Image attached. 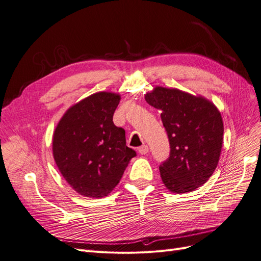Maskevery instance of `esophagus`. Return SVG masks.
I'll use <instances>...</instances> for the list:
<instances>
[{"label": "esophagus", "instance_id": "obj_1", "mask_svg": "<svg viewBox=\"0 0 261 261\" xmlns=\"http://www.w3.org/2000/svg\"><path fill=\"white\" fill-rule=\"evenodd\" d=\"M148 151H149V148H148V146H147V145H143L139 148V152L141 154H146Z\"/></svg>", "mask_w": 261, "mask_h": 261}]
</instances>
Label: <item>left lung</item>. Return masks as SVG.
<instances>
[{"label":"left lung","instance_id":"1","mask_svg":"<svg viewBox=\"0 0 261 261\" xmlns=\"http://www.w3.org/2000/svg\"><path fill=\"white\" fill-rule=\"evenodd\" d=\"M147 103L160 110L169 156L159 169L173 193H187L206 184L218 166L224 126L218 109L202 97L158 86L146 94Z\"/></svg>","mask_w":261,"mask_h":261}]
</instances>
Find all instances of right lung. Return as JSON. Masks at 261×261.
<instances>
[{"label":"right lung","instance_id":"obj_1","mask_svg":"<svg viewBox=\"0 0 261 261\" xmlns=\"http://www.w3.org/2000/svg\"><path fill=\"white\" fill-rule=\"evenodd\" d=\"M119 100L106 92L89 96L68 110L54 131L55 163L83 196H107L137 155L126 145V132L113 122Z\"/></svg>","mask_w":261,"mask_h":261}]
</instances>
